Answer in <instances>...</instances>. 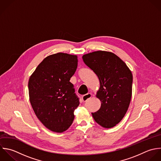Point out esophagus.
Returning <instances> with one entry per match:
<instances>
[{
  "label": "esophagus",
  "mask_w": 161,
  "mask_h": 161,
  "mask_svg": "<svg viewBox=\"0 0 161 161\" xmlns=\"http://www.w3.org/2000/svg\"><path fill=\"white\" fill-rule=\"evenodd\" d=\"M91 97H92V94L91 93H87V94H86V95H85L82 97V100H83V102H86L88 99H90Z\"/></svg>",
  "instance_id": "1"
}]
</instances>
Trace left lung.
Listing matches in <instances>:
<instances>
[{
  "label": "left lung",
  "instance_id": "left-lung-1",
  "mask_svg": "<svg viewBox=\"0 0 161 161\" xmlns=\"http://www.w3.org/2000/svg\"><path fill=\"white\" fill-rule=\"evenodd\" d=\"M85 64L97 75L100 90L97 97L100 108L92 113L95 122L112 128L125 116L132 97V74L126 64L115 54L98 51L83 56Z\"/></svg>",
  "mask_w": 161,
  "mask_h": 161
}]
</instances>
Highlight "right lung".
<instances>
[{
    "label": "right lung",
    "instance_id": "right-lung-1",
    "mask_svg": "<svg viewBox=\"0 0 161 161\" xmlns=\"http://www.w3.org/2000/svg\"><path fill=\"white\" fill-rule=\"evenodd\" d=\"M77 66L76 55L58 53L46 57L29 78L32 107L38 119L53 132L66 130L74 120L80 102L69 80Z\"/></svg>",
    "mask_w": 161,
    "mask_h": 161
}]
</instances>
